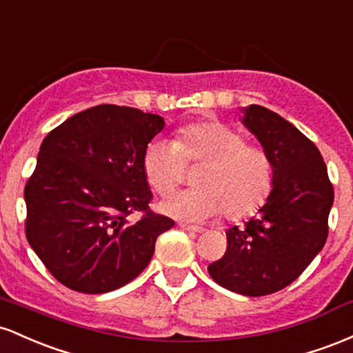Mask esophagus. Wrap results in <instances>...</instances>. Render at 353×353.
<instances>
[{
    "mask_svg": "<svg viewBox=\"0 0 353 353\" xmlns=\"http://www.w3.org/2000/svg\"><path fill=\"white\" fill-rule=\"evenodd\" d=\"M180 227L183 228L185 232H190V233H201V232H205V230L201 228V227H193V225H187V223H181Z\"/></svg>",
    "mask_w": 353,
    "mask_h": 353,
    "instance_id": "1",
    "label": "esophagus"
}]
</instances>
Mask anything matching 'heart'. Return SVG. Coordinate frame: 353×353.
<instances>
[{"instance_id":"1","label":"heart","mask_w":353,"mask_h":353,"mask_svg":"<svg viewBox=\"0 0 353 353\" xmlns=\"http://www.w3.org/2000/svg\"><path fill=\"white\" fill-rule=\"evenodd\" d=\"M183 163H201L195 190L165 198L158 208L185 221H205L225 212L245 219L267 201L273 168L267 153L247 146L245 138L219 121L183 126L175 140L153 138L143 152V173L158 195H168L180 181Z\"/></svg>"}]
</instances>
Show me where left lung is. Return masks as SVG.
I'll list each match as a JSON object with an SVG mask.
<instances>
[{"label":"left lung","instance_id":"1","mask_svg":"<svg viewBox=\"0 0 353 353\" xmlns=\"http://www.w3.org/2000/svg\"><path fill=\"white\" fill-rule=\"evenodd\" d=\"M241 113L270 158L273 187L259 215L227 230V252L208 273L230 292L262 296L299 279L323 248L334 188L319 148L290 121L260 105Z\"/></svg>","mask_w":353,"mask_h":353}]
</instances>
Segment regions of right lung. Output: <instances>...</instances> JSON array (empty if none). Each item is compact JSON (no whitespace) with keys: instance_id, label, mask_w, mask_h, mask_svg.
Returning a JSON list of instances; mask_svg holds the SVG:
<instances>
[{"instance_id":"add662e5","label":"right lung","mask_w":353,"mask_h":353,"mask_svg":"<svg viewBox=\"0 0 353 353\" xmlns=\"http://www.w3.org/2000/svg\"><path fill=\"white\" fill-rule=\"evenodd\" d=\"M160 114L98 105L63 121L39 146L25 188L26 239L59 283L106 294L137 279L175 221L150 212L146 145ZM133 211H145L134 224Z\"/></svg>"}]
</instances>
